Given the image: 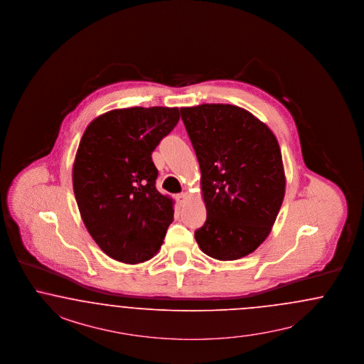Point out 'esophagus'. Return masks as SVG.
Segmentation results:
<instances>
[{"mask_svg": "<svg viewBox=\"0 0 364 364\" xmlns=\"http://www.w3.org/2000/svg\"><path fill=\"white\" fill-rule=\"evenodd\" d=\"M188 200V193H181V194H178L176 196V200L179 202V205H185Z\"/></svg>", "mask_w": 364, "mask_h": 364, "instance_id": "34e87169", "label": "esophagus"}]
</instances>
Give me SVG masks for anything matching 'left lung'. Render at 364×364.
Returning <instances> with one entry per match:
<instances>
[{"label":"left lung","mask_w":364,"mask_h":364,"mask_svg":"<svg viewBox=\"0 0 364 364\" xmlns=\"http://www.w3.org/2000/svg\"><path fill=\"white\" fill-rule=\"evenodd\" d=\"M197 154L206 223L196 241L209 257L233 261L269 235L285 196L282 150L272 129L233 105L182 107Z\"/></svg>","instance_id":"left-lung-1"}]
</instances>
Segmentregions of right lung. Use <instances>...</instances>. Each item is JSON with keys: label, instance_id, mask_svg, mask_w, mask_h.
I'll list each match as a JSON object with an SVG mask.
<instances>
[{"label": "right lung", "instance_id": "obj_1", "mask_svg": "<svg viewBox=\"0 0 364 364\" xmlns=\"http://www.w3.org/2000/svg\"><path fill=\"white\" fill-rule=\"evenodd\" d=\"M178 120V107L117 108L82 134L72 167L75 198L88 233L117 261L144 262L164 244L174 200L155 188L151 153Z\"/></svg>", "mask_w": 364, "mask_h": 364}]
</instances>
